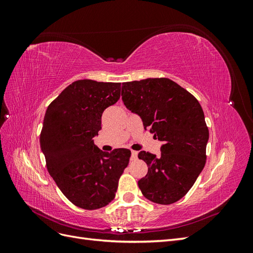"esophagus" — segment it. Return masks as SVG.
<instances>
[{
    "label": "esophagus",
    "instance_id": "34e87169",
    "mask_svg": "<svg viewBox=\"0 0 253 253\" xmlns=\"http://www.w3.org/2000/svg\"><path fill=\"white\" fill-rule=\"evenodd\" d=\"M137 156H138V153H137L136 151H132V156H131V159L132 160H135L137 158Z\"/></svg>",
    "mask_w": 253,
    "mask_h": 253
}]
</instances>
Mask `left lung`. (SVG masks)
Segmentation results:
<instances>
[{"instance_id":"left-lung-1","label":"left lung","mask_w":253,"mask_h":253,"mask_svg":"<svg viewBox=\"0 0 253 253\" xmlns=\"http://www.w3.org/2000/svg\"><path fill=\"white\" fill-rule=\"evenodd\" d=\"M122 101L164 144L159 157L141 151L148 173L138 181L145 198L170 205L192 188L206 164L209 129L197 99L168 78L122 83Z\"/></svg>"}]
</instances>
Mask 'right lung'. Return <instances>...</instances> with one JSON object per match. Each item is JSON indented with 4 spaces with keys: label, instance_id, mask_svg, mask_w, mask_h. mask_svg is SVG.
Instances as JSON below:
<instances>
[{
    "label": "right lung",
    "instance_id": "1",
    "mask_svg": "<svg viewBox=\"0 0 253 253\" xmlns=\"http://www.w3.org/2000/svg\"><path fill=\"white\" fill-rule=\"evenodd\" d=\"M121 83L75 81L45 113L40 145L47 171L68 201L86 210L111 203L131 151L103 152L93 138L101 129L103 111L120 98Z\"/></svg>",
    "mask_w": 253,
    "mask_h": 253
}]
</instances>
